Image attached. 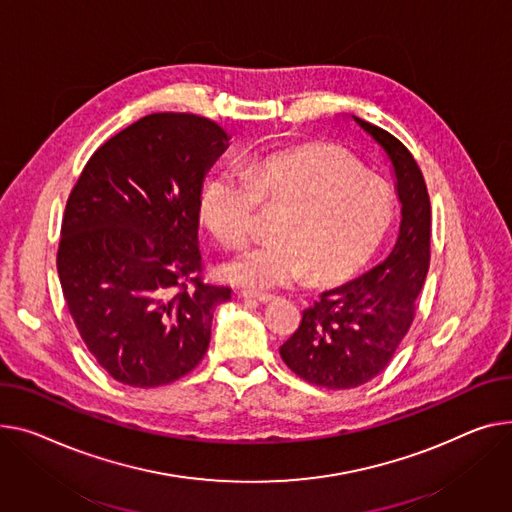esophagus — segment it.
I'll return each mask as SVG.
<instances>
[{
    "mask_svg": "<svg viewBox=\"0 0 512 512\" xmlns=\"http://www.w3.org/2000/svg\"><path fill=\"white\" fill-rule=\"evenodd\" d=\"M243 296H245L247 300H257V302H269V300H274V296H271V294L253 292V290H243Z\"/></svg>",
    "mask_w": 512,
    "mask_h": 512,
    "instance_id": "1",
    "label": "esophagus"
}]
</instances>
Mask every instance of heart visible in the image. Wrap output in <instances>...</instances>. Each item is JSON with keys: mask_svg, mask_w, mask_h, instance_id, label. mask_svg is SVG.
Wrapping results in <instances>:
<instances>
[{"mask_svg": "<svg viewBox=\"0 0 512 512\" xmlns=\"http://www.w3.org/2000/svg\"><path fill=\"white\" fill-rule=\"evenodd\" d=\"M278 210L276 238L230 255L218 269L228 284L267 290L311 276L313 284L350 280L381 247L393 222L389 187L342 150L298 146L249 160L241 173L214 170L199 191V216L218 241L238 245L257 216Z\"/></svg>", "mask_w": 512, "mask_h": 512, "instance_id": "obj_1", "label": "heart"}]
</instances>
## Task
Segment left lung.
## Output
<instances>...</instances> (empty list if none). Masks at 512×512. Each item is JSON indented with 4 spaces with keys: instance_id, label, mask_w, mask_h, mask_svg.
Returning a JSON list of instances; mask_svg holds the SVG:
<instances>
[{
    "instance_id": "8db88e82",
    "label": "left lung",
    "mask_w": 512,
    "mask_h": 512,
    "mask_svg": "<svg viewBox=\"0 0 512 512\" xmlns=\"http://www.w3.org/2000/svg\"><path fill=\"white\" fill-rule=\"evenodd\" d=\"M354 121L387 152L403 218L391 255L362 278L323 292L280 348L292 372L325 389L360 387L389 366L414 323L430 265V197L418 162L389 131Z\"/></svg>"
}]
</instances>
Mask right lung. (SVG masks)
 Instances as JSON below:
<instances>
[{
  "label": "right lung",
  "mask_w": 512,
  "mask_h": 512,
  "mask_svg": "<svg viewBox=\"0 0 512 512\" xmlns=\"http://www.w3.org/2000/svg\"><path fill=\"white\" fill-rule=\"evenodd\" d=\"M226 131L152 113L102 144L65 203L57 274L94 360L129 387L179 381L208 352L230 288L203 280L199 191Z\"/></svg>",
  "instance_id": "right-lung-1"
}]
</instances>
